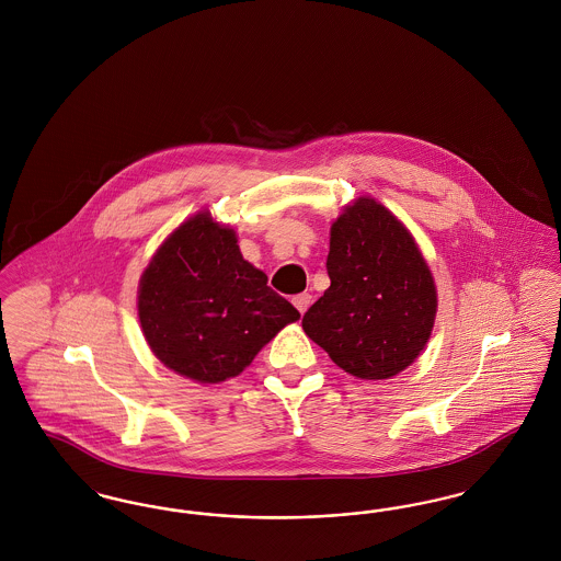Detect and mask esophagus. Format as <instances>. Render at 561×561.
Here are the masks:
<instances>
[{
  "mask_svg": "<svg viewBox=\"0 0 561 561\" xmlns=\"http://www.w3.org/2000/svg\"><path fill=\"white\" fill-rule=\"evenodd\" d=\"M294 307L300 311V316L311 307V302H313V296L309 293L296 294L293 298Z\"/></svg>",
  "mask_w": 561,
  "mask_h": 561,
  "instance_id": "esophagus-1",
  "label": "esophagus"
}]
</instances>
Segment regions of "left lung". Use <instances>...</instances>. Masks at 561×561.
<instances>
[{
  "mask_svg": "<svg viewBox=\"0 0 561 561\" xmlns=\"http://www.w3.org/2000/svg\"><path fill=\"white\" fill-rule=\"evenodd\" d=\"M330 288L302 330L332 362L364 380L405 370L427 345L437 293L410 231L373 197H359L330 229Z\"/></svg>",
  "mask_w": 561,
  "mask_h": 561,
  "instance_id": "obj_1",
  "label": "left lung"
}]
</instances>
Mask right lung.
<instances>
[{
  "mask_svg": "<svg viewBox=\"0 0 561 561\" xmlns=\"http://www.w3.org/2000/svg\"><path fill=\"white\" fill-rule=\"evenodd\" d=\"M142 334L163 366L197 382H222L300 313L241 256L236 231L210 213L185 220L138 286Z\"/></svg>",
  "mask_w": 561,
  "mask_h": 561,
  "instance_id": "right-lung-1",
  "label": "right lung"
}]
</instances>
